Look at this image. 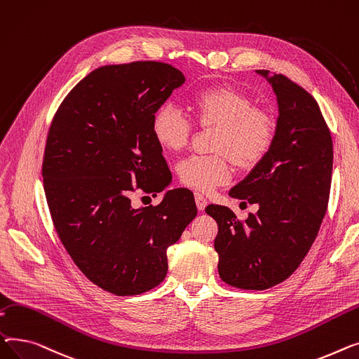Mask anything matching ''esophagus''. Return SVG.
Instances as JSON below:
<instances>
[{
    "label": "esophagus",
    "mask_w": 359,
    "mask_h": 359,
    "mask_svg": "<svg viewBox=\"0 0 359 359\" xmlns=\"http://www.w3.org/2000/svg\"><path fill=\"white\" fill-rule=\"evenodd\" d=\"M194 198H196L197 208L200 210V212H203V210H204V208H205V205H207V200H205V197H204L203 194H200V193H196V194H194Z\"/></svg>",
    "instance_id": "esophagus-1"
}]
</instances>
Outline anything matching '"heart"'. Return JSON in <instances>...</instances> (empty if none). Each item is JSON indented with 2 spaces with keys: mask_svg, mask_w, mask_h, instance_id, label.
Returning <instances> with one entry per match:
<instances>
[{
  "mask_svg": "<svg viewBox=\"0 0 359 359\" xmlns=\"http://www.w3.org/2000/svg\"><path fill=\"white\" fill-rule=\"evenodd\" d=\"M197 123L215 128L212 147L216 154L189 155L178 166L180 181L197 191H210L230 180V159L242 168L255 166L269 151L276 136L272 117L254 107L245 93L231 87H213L197 91L189 98ZM152 136L168 152H178L191 137L193 124L171 104L156 110L151 123Z\"/></svg>",
  "mask_w": 359,
  "mask_h": 359,
  "instance_id": "1",
  "label": "heart"
}]
</instances>
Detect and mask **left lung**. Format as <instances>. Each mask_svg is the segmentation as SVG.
I'll return each mask as SVG.
<instances>
[{"label": "left lung", "instance_id": "obj_1", "mask_svg": "<svg viewBox=\"0 0 359 359\" xmlns=\"http://www.w3.org/2000/svg\"><path fill=\"white\" fill-rule=\"evenodd\" d=\"M257 72L277 95L276 136L229 196L258 204V212L241 222L229 207H205L219 226V276L242 290L271 288L299 268L327 210L333 165L332 137L319 104L287 76Z\"/></svg>", "mask_w": 359, "mask_h": 359}]
</instances>
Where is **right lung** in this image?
Masks as SVG:
<instances>
[{"label": "right lung", "instance_id": "obj_1", "mask_svg": "<svg viewBox=\"0 0 359 359\" xmlns=\"http://www.w3.org/2000/svg\"><path fill=\"white\" fill-rule=\"evenodd\" d=\"M184 82L163 62L101 67L71 90L50 124L41 175L53 226L83 276L116 296L159 285L166 249L197 216L185 188L155 207L130 200L136 189L156 196L171 184L151 123Z\"/></svg>", "mask_w": 359, "mask_h": 359}]
</instances>
